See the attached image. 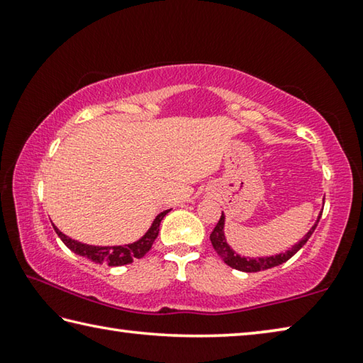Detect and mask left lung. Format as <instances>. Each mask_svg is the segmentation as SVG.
Wrapping results in <instances>:
<instances>
[{
    "label": "left lung",
    "mask_w": 363,
    "mask_h": 363,
    "mask_svg": "<svg viewBox=\"0 0 363 363\" xmlns=\"http://www.w3.org/2000/svg\"><path fill=\"white\" fill-rule=\"evenodd\" d=\"M322 214H318L317 218V223L312 225V229L306 233L304 238L301 242H298L296 245H293L290 250H286L285 253H279V255H274V256H264V257H247V256H240L238 253H235L230 247L229 243L225 240V235H224V223H225V216L224 213L220 214V219L218 220L216 227H214V230L211 232L210 235V240L213 243V248L216 250V253L223 257V261L227 264V266H230L232 269H237V270H242V272H259V270H266L270 267H275V266H280V264L286 262L290 259L291 256H294L298 253V251L304 247L306 242L309 240L312 233H314L315 227L318 224V220H320Z\"/></svg>",
    "instance_id": "8db88e82"
}]
</instances>
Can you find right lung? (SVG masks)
<instances>
[{
  "mask_svg": "<svg viewBox=\"0 0 363 363\" xmlns=\"http://www.w3.org/2000/svg\"><path fill=\"white\" fill-rule=\"evenodd\" d=\"M168 211L169 210L160 213L158 216L153 219L150 229L147 230L145 235L143 238H139L138 242L130 245H116V247H94V245H86L82 242L72 240L70 237H67L65 233L60 232L56 225L52 227L60 237V240L65 243V247L72 250L73 253L88 257V259L93 262L107 264V266H125V264H130L134 259H140V257L152 248V245L155 242L160 232V223H162V219L164 216H167Z\"/></svg>",
  "mask_w": 363,
  "mask_h": 363,
  "instance_id": "right-lung-1",
  "label": "right lung"
}]
</instances>
